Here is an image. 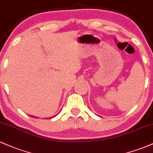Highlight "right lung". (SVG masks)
<instances>
[{
    "label": "right lung",
    "instance_id": "1",
    "mask_svg": "<svg viewBox=\"0 0 153 153\" xmlns=\"http://www.w3.org/2000/svg\"><path fill=\"white\" fill-rule=\"evenodd\" d=\"M31 117H34V116H31ZM54 117H55V116H54ZM53 117H52V118H53Z\"/></svg>",
    "mask_w": 153,
    "mask_h": 153
}]
</instances>
